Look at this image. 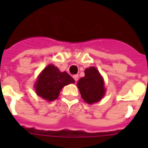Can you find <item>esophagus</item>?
Listing matches in <instances>:
<instances>
[{
    "mask_svg": "<svg viewBox=\"0 0 148 148\" xmlns=\"http://www.w3.org/2000/svg\"><path fill=\"white\" fill-rule=\"evenodd\" d=\"M73 78H74V81L77 82V81H78V75H77V74H75V75H74V76H73Z\"/></svg>",
    "mask_w": 148,
    "mask_h": 148,
    "instance_id": "1",
    "label": "esophagus"
}]
</instances>
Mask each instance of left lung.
I'll return each mask as SVG.
<instances>
[{"mask_svg": "<svg viewBox=\"0 0 148 148\" xmlns=\"http://www.w3.org/2000/svg\"><path fill=\"white\" fill-rule=\"evenodd\" d=\"M84 74L85 76L81 77L77 84L81 97L89 104L98 102L105 95L103 77L95 67L87 68Z\"/></svg>", "mask_w": 148, "mask_h": 148, "instance_id": "1", "label": "left lung"}]
</instances>
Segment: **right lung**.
<instances>
[{"label":"right lung","mask_w":148,"mask_h":148,"mask_svg":"<svg viewBox=\"0 0 148 148\" xmlns=\"http://www.w3.org/2000/svg\"><path fill=\"white\" fill-rule=\"evenodd\" d=\"M74 82L67 72H60L54 65L49 64L39 74L34 88L38 96L48 101H53L58 98L64 86Z\"/></svg>","instance_id":"right-lung-1"}]
</instances>
